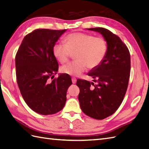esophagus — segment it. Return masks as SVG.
Masks as SVG:
<instances>
[{
    "instance_id": "34e87169",
    "label": "esophagus",
    "mask_w": 149,
    "mask_h": 149,
    "mask_svg": "<svg viewBox=\"0 0 149 149\" xmlns=\"http://www.w3.org/2000/svg\"><path fill=\"white\" fill-rule=\"evenodd\" d=\"M72 84H76L77 83V79H76L75 78H72Z\"/></svg>"
}]
</instances>
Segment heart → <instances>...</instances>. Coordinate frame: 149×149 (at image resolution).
<instances>
[{
    "label": "heart",
    "instance_id": "obj_1",
    "mask_svg": "<svg viewBox=\"0 0 149 149\" xmlns=\"http://www.w3.org/2000/svg\"><path fill=\"white\" fill-rule=\"evenodd\" d=\"M107 49V42L103 38L76 32L66 36L65 44L56 43L53 48V54L61 64L68 62L71 54H75L76 61L62 66L61 71L78 77L87 67L90 69L98 67L104 59Z\"/></svg>",
    "mask_w": 149,
    "mask_h": 149
}]
</instances>
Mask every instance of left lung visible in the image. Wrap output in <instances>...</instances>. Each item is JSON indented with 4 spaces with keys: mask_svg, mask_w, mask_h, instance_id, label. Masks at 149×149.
<instances>
[{
    "mask_svg": "<svg viewBox=\"0 0 149 149\" xmlns=\"http://www.w3.org/2000/svg\"><path fill=\"white\" fill-rule=\"evenodd\" d=\"M88 29L103 36L108 49L101 64L88 73L96 84L77 80V85L80 88L78 100L85 114L102 120L113 114L123 101L130 76L131 57L126 45L109 30L102 27Z\"/></svg>",
    "mask_w": 149,
    "mask_h": 149,
    "instance_id": "obj_1",
    "label": "left lung"
}]
</instances>
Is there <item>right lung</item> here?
Here are the masks:
<instances>
[{
    "label": "right lung",
    "instance_id": "add662e5",
    "mask_svg": "<svg viewBox=\"0 0 149 149\" xmlns=\"http://www.w3.org/2000/svg\"><path fill=\"white\" fill-rule=\"evenodd\" d=\"M64 30L36 29L25 36L15 57L16 74L21 94L29 107L39 114L57 113L64 108L71 78L60 74L53 48ZM51 78L52 80L50 81Z\"/></svg>",
    "mask_w": 149,
    "mask_h": 149
}]
</instances>
